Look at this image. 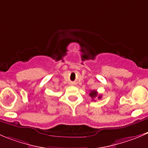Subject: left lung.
I'll list each match as a JSON object with an SVG mask.
<instances>
[{"mask_svg": "<svg viewBox=\"0 0 148 148\" xmlns=\"http://www.w3.org/2000/svg\"><path fill=\"white\" fill-rule=\"evenodd\" d=\"M89 96L91 97V99H92V100H94V99L97 97L98 99H101V98H102V95H99V94H98L97 91H94V90H92V91H90Z\"/></svg>", "mask_w": 148, "mask_h": 148, "instance_id": "1", "label": "left lung"}]
</instances>
